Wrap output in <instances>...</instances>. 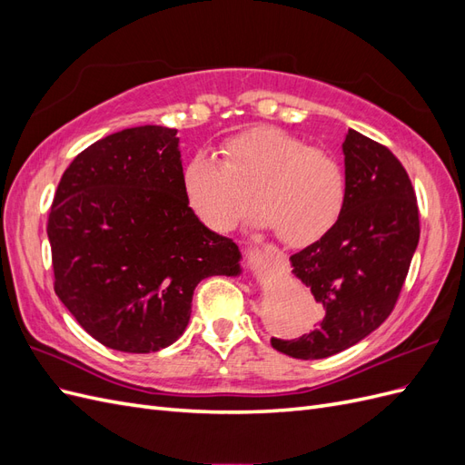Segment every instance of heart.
Wrapping results in <instances>:
<instances>
[{"instance_id":"heart-1","label":"heart","mask_w":465,"mask_h":465,"mask_svg":"<svg viewBox=\"0 0 465 465\" xmlns=\"http://www.w3.org/2000/svg\"><path fill=\"white\" fill-rule=\"evenodd\" d=\"M221 153H195L182 171L184 198L209 229L224 232L244 219L252 192L262 227L291 246L320 241L341 219L347 174L333 153L279 128L234 135Z\"/></svg>"}]
</instances>
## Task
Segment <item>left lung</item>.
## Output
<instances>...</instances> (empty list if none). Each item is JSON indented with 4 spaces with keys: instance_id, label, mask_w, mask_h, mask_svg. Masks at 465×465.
I'll return each mask as SVG.
<instances>
[{
    "instance_id": "1",
    "label": "left lung",
    "mask_w": 465,
    "mask_h": 465,
    "mask_svg": "<svg viewBox=\"0 0 465 465\" xmlns=\"http://www.w3.org/2000/svg\"><path fill=\"white\" fill-rule=\"evenodd\" d=\"M347 203L320 241L292 254L291 267L323 306L320 326L299 340L272 337L289 357L326 359L357 345L396 306L419 244L411 180L393 153L349 130L341 145Z\"/></svg>"
}]
</instances>
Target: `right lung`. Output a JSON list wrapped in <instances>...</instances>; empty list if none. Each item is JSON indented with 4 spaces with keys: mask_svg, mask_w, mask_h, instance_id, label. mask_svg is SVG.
Returning <instances> with one entry per match:
<instances>
[{
    "mask_svg": "<svg viewBox=\"0 0 465 465\" xmlns=\"http://www.w3.org/2000/svg\"><path fill=\"white\" fill-rule=\"evenodd\" d=\"M178 143L164 125L98 139L65 168L50 209L55 294L98 343L124 353L173 345L200 281L242 273L238 246L184 198Z\"/></svg>",
    "mask_w": 465,
    "mask_h": 465,
    "instance_id": "add662e5",
    "label": "right lung"
}]
</instances>
